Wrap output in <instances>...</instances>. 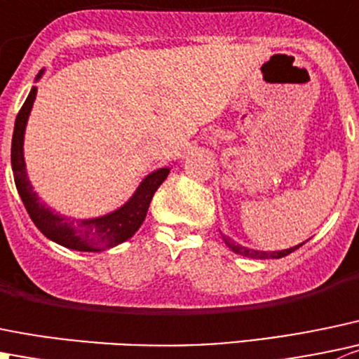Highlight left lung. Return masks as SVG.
I'll list each match as a JSON object with an SVG mask.
<instances>
[{"instance_id": "1", "label": "left lung", "mask_w": 359, "mask_h": 359, "mask_svg": "<svg viewBox=\"0 0 359 359\" xmlns=\"http://www.w3.org/2000/svg\"><path fill=\"white\" fill-rule=\"evenodd\" d=\"M222 240H224L226 245H228L235 254H240V256H245V257H256V259H279V257L287 256V254H291L293 250H297L298 247L302 245L300 243V245H294V247H290V249H283V250H257V249H250V247L240 245V243L233 242L229 236L222 235Z\"/></svg>"}]
</instances>
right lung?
<instances>
[{"label": "right lung", "instance_id": "right-lung-1", "mask_svg": "<svg viewBox=\"0 0 359 359\" xmlns=\"http://www.w3.org/2000/svg\"><path fill=\"white\" fill-rule=\"evenodd\" d=\"M43 73L45 68L40 69L34 82H38ZM36 93L38 87H31L29 95H27L26 102H24L22 109L15 119L12 137L13 180H15L19 196L26 207L27 214H29L31 221L48 240L62 247H68V249L82 250V252H102V250L126 242L145 221L152 196L168 177L170 166H163V168L154 170L147 177H144V180L138 184L135 193L130 196V200L109 214L98 215V217L76 219L62 215L61 212H55L34 191L33 184L27 177L26 159H24V135H26L27 119H29L31 109H33V103L36 100Z\"/></svg>", "mask_w": 359, "mask_h": 359}]
</instances>
